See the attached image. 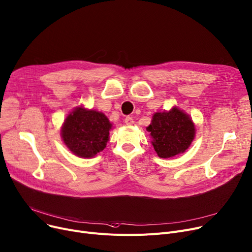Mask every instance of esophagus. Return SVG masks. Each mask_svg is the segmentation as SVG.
<instances>
[{"label": "esophagus", "instance_id": "1", "mask_svg": "<svg viewBox=\"0 0 252 252\" xmlns=\"http://www.w3.org/2000/svg\"><path fill=\"white\" fill-rule=\"evenodd\" d=\"M125 123H126V125H127V126H132V125H133L132 117H131V116H126V119H125Z\"/></svg>", "mask_w": 252, "mask_h": 252}]
</instances>
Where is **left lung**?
<instances>
[{"instance_id":"obj_1","label":"left lung","mask_w":252,"mask_h":252,"mask_svg":"<svg viewBox=\"0 0 252 252\" xmlns=\"http://www.w3.org/2000/svg\"><path fill=\"white\" fill-rule=\"evenodd\" d=\"M156 153L161 158H170L183 153L191 144L195 128L190 117L173 107L170 111L157 112L147 127Z\"/></svg>"}]
</instances>
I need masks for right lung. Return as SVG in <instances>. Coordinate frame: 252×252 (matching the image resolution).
Here are the masks:
<instances>
[{
  "label": "right lung",
  "instance_id": "1",
  "mask_svg": "<svg viewBox=\"0 0 252 252\" xmlns=\"http://www.w3.org/2000/svg\"><path fill=\"white\" fill-rule=\"evenodd\" d=\"M111 124L99 111L76 108L62 127V138L72 152L81 158H91L106 147Z\"/></svg>",
  "mask_w": 252,
  "mask_h": 252
}]
</instances>
